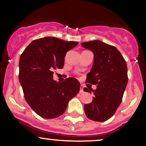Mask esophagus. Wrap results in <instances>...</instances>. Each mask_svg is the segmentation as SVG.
I'll list each match as a JSON object with an SVG mask.
<instances>
[{
	"mask_svg": "<svg viewBox=\"0 0 146 146\" xmlns=\"http://www.w3.org/2000/svg\"><path fill=\"white\" fill-rule=\"evenodd\" d=\"M80 93H83V86L81 85L80 86Z\"/></svg>",
	"mask_w": 146,
	"mask_h": 146,
	"instance_id": "34e87169",
	"label": "esophagus"
}]
</instances>
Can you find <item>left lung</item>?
<instances>
[{"mask_svg":"<svg viewBox=\"0 0 146 146\" xmlns=\"http://www.w3.org/2000/svg\"><path fill=\"white\" fill-rule=\"evenodd\" d=\"M84 48L94 54V62L86 82L97 85V89L84 88L93 93L91 103L84 106L90 120L104 122L116 112L121 103L128 82L127 66L123 55L115 46L100 40L82 42Z\"/></svg>","mask_w":146,"mask_h":146,"instance_id":"8db88e82","label":"left lung"}]
</instances>
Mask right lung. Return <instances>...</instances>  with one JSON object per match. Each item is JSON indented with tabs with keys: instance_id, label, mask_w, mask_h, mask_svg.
Segmentation results:
<instances>
[{
	"instance_id": "obj_1",
	"label": "right lung",
	"mask_w": 146,
	"mask_h": 146,
	"mask_svg": "<svg viewBox=\"0 0 146 146\" xmlns=\"http://www.w3.org/2000/svg\"><path fill=\"white\" fill-rule=\"evenodd\" d=\"M78 42H67L55 37L33 40L19 59V80L27 103L42 118L51 119L64 113L68 104L80 91L74 78L57 82L53 71L64 68V57Z\"/></svg>"
}]
</instances>
